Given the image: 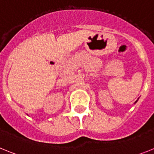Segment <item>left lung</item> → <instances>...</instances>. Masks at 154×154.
I'll list each match as a JSON object with an SVG mask.
<instances>
[{
  "instance_id": "left-lung-1",
  "label": "left lung",
  "mask_w": 154,
  "mask_h": 154,
  "mask_svg": "<svg viewBox=\"0 0 154 154\" xmlns=\"http://www.w3.org/2000/svg\"><path fill=\"white\" fill-rule=\"evenodd\" d=\"M137 101H136V102H135V103H137Z\"/></svg>"
}]
</instances>
